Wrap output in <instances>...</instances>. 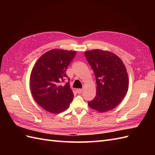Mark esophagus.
I'll return each instance as SVG.
<instances>
[{
    "mask_svg": "<svg viewBox=\"0 0 155 155\" xmlns=\"http://www.w3.org/2000/svg\"><path fill=\"white\" fill-rule=\"evenodd\" d=\"M76 91H77V92H78V94H81V93H82V92H83V89H81V88H78L77 90H76Z\"/></svg>",
    "mask_w": 155,
    "mask_h": 155,
    "instance_id": "1",
    "label": "esophagus"
}]
</instances>
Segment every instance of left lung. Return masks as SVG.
<instances>
[{"instance_id": "left-lung-1", "label": "left lung", "mask_w": 155, "mask_h": 155, "mask_svg": "<svg viewBox=\"0 0 155 155\" xmlns=\"http://www.w3.org/2000/svg\"><path fill=\"white\" fill-rule=\"evenodd\" d=\"M85 58L94 72L96 95L88 101L91 109L100 112L113 109L124 99L129 88L127 70L121 59L109 51H87Z\"/></svg>"}]
</instances>
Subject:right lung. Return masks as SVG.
Listing matches in <instances>:
<instances>
[{
    "instance_id": "add662e5",
    "label": "right lung",
    "mask_w": 155,
    "mask_h": 155,
    "mask_svg": "<svg viewBox=\"0 0 155 155\" xmlns=\"http://www.w3.org/2000/svg\"><path fill=\"white\" fill-rule=\"evenodd\" d=\"M76 51L51 50L41 55L32 68L30 84L33 97L43 109L53 114L66 110L72 101L74 94L67 69ZM69 81V78H68Z\"/></svg>"
}]
</instances>
